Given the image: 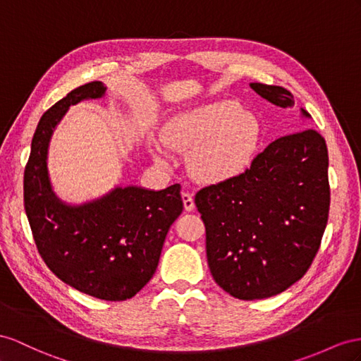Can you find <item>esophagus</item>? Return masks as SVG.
Segmentation results:
<instances>
[{
	"label": "esophagus",
	"instance_id": "obj_1",
	"mask_svg": "<svg viewBox=\"0 0 361 361\" xmlns=\"http://www.w3.org/2000/svg\"><path fill=\"white\" fill-rule=\"evenodd\" d=\"M181 198H183V206H184V210L186 212H190L193 210V207H195V202H193V198L189 192H183L181 193Z\"/></svg>",
	"mask_w": 361,
	"mask_h": 361
}]
</instances>
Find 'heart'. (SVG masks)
<instances>
[{
	"label": "heart",
	"instance_id": "obj_1",
	"mask_svg": "<svg viewBox=\"0 0 361 361\" xmlns=\"http://www.w3.org/2000/svg\"><path fill=\"white\" fill-rule=\"evenodd\" d=\"M261 138L259 120L232 100L200 105L173 116L163 128V143L175 151H191L189 166L197 178L219 183L243 173L252 163ZM155 161L168 164L159 147Z\"/></svg>",
	"mask_w": 361,
	"mask_h": 361
}]
</instances>
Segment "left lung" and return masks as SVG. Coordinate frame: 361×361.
Here are the masks:
<instances>
[{"instance_id":"8db88e82","label":"left lung","mask_w":361,"mask_h":361,"mask_svg":"<svg viewBox=\"0 0 361 361\" xmlns=\"http://www.w3.org/2000/svg\"><path fill=\"white\" fill-rule=\"evenodd\" d=\"M273 105L293 108L288 90L250 84ZM303 118L311 116L300 108ZM328 149L314 129L283 135L244 173L197 192L215 282L243 300L285 291L307 273L329 214Z\"/></svg>"}]
</instances>
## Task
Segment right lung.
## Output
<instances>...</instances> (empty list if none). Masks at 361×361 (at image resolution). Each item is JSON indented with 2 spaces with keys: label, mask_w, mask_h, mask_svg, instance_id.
I'll list each match as a JSON object with an SVG mask.
<instances>
[{
  "label": "right lung",
  "mask_w": 361,
  "mask_h": 361,
  "mask_svg": "<svg viewBox=\"0 0 361 361\" xmlns=\"http://www.w3.org/2000/svg\"><path fill=\"white\" fill-rule=\"evenodd\" d=\"M105 91L102 82H90L45 111L24 171V207L49 269L80 293L116 302L131 299L151 281L183 200L180 184L163 190L116 186L82 204H68L53 192L47 157L54 129L71 105Z\"/></svg>",
  "instance_id": "add662e5"
}]
</instances>
